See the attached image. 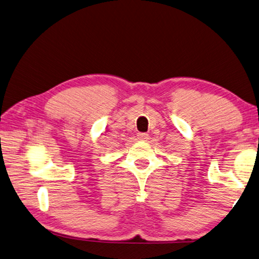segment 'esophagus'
<instances>
[{"instance_id": "esophagus-1", "label": "esophagus", "mask_w": 259, "mask_h": 259, "mask_svg": "<svg viewBox=\"0 0 259 259\" xmlns=\"http://www.w3.org/2000/svg\"><path fill=\"white\" fill-rule=\"evenodd\" d=\"M137 136H138V139H140V140H146V139H148V135H147V134H143V133H140V134H138Z\"/></svg>"}]
</instances>
